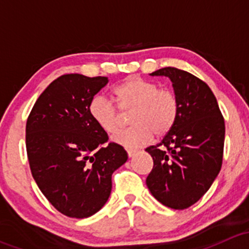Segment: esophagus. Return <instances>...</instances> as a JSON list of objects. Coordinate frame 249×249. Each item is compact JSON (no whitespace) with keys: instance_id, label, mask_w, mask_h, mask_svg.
Segmentation results:
<instances>
[{"instance_id":"34e87169","label":"esophagus","mask_w":249,"mask_h":249,"mask_svg":"<svg viewBox=\"0 0 249 249\" xmlns=\"http://www.w3.org/2000/svg\"><path fill=\"white\" fill-rule=\"evenodd\" d=\"M136 150H132V149H129L127 150V155H129V158H132L135 157V154H136Z\"/></svg>"}]
</instances>
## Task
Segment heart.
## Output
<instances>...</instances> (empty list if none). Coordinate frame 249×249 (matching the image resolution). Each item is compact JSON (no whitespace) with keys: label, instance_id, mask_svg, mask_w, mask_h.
I'll return each mask as SVG.
<instances>
[{"label":"heart","instance_id":"heart-1","mask_svg":"<svg viewBox=\"0 0 249 249\" xmlns=\"http://www.w3.org/2000/svg\"><path fill=\"white\" fill-rule=\"evenodd\" d=\"M113 96L122 110H131L130 129L113 137V142L127 149L142 147L153 134L161 137L171 131L177 120L176 95L159 84L139 76L123 80L113 89ZM89 113L97 126L106 134H115L122 126V115L105 96L97 95L90 101Z\"/></svg>","mask_w":249,"mask_h":249}]
</instances>
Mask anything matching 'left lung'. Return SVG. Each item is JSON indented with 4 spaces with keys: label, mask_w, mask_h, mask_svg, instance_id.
Returning <instances> with one entry per match:
<instances>
[{
    "label": "left lung",
    "mask_w": 249,
    "mask_h": 249,
    "mask_svg": "<svg viewBox=\"0 0 249 249\" xmlns=\"http://www.w3.org/2000/svg\"><path fill=\"white\" fill-rule=\"evenodd\" d=\"M150 76L170 78L178 115L161 142L145 149L154 162L145 183L162 205L184 210L201 199L220 171L224 118L210 87L189 72L164 67Z\"/></svg>",
    "instance_id": "obj_1"
}]
</instances>
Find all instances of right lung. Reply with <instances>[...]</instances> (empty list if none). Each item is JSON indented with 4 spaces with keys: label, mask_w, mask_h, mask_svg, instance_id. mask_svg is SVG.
<instances>
[{
    "label": "right lung",
    "mask_w": 249,
    "mask_h": 249,
    "mask_svg": "<svg viewBox=\"0 0 249 249\" xmlns=\"http://www.w3.org/2000/svg\"><path fill=\"white\" fill-rule=\"evenodd\" d=\"M107 77L64 74L37 99L26 123V150L37 185L59 212L88 218L112 190V173L127 160L122 145L92 120L90 101Z\"/></svg>",
    "instance_id": "obj_1"
}]
</instances>
